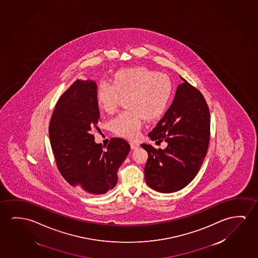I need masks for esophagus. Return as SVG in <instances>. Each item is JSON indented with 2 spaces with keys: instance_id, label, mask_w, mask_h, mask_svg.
Masks as SVG:
<instances>
[{
  "instance_id": "esophagus-1",
  "label": "esophagus",
  "mask_w": 258,
  "mask_h": 258,
  "mask_svg": "<svg viewBox=\"0 0 258 258\" xmlns=\"http://www.w3.org/2000/svg\"><path fill=\"white\" fill-rule=\"evenodd\" d=\"M130 144H131V149H138L139 147V143L131 142Z\"/></svg>"
}]
</instances>
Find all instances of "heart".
Instances as JSON below:
<instances>
[{"instance_id": "obj_1", "label": "heart", "mask_w": 258, "mask_h": 258, "mask_svg": "<svg viewBox=\"0 0 258 258\" xmlns=\"http://www.w3.org/2000/svg\"><path fill=\"white\" fill-rule=\"evenodd\" d=\"M173 82L164 73L146 67L122 68L116 71L112 82L103 80L97 85L96 101L106 113L116 111L125 97L126 110L111 119L110 127L117 136L137 139L144 119L153 120L164 113L171 100Z\"/></svg>"}]
</instances>
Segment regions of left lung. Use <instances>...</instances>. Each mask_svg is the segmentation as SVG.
Returning <instances> with one entry per match:
<instances>
[{
  "label": "left lung",
  "instance_id": "obj_1",
  "mask_svg": "<svg viewBox=\"0 0 258 258\" xmlns=\"http://www.w3.org/2000/svg\"><path fill=\"white\" fill-rule=\"evenodd\" d=\"M182 80L170 107L149 133L153 140H164L168 146L162 150L141 145L148 153L146 183L164 194L181 190L192 181L204 161L210 139V115L205 98Z\"/></svg>",
  "mask_w": 258,
  "mask_h": 258
}]
</instances>
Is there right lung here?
<instances>
[{"mask_svg":"<svg viewBox=\"0 0 258 258\" xmlns=\"http://www.w3.org/2000/svg\"><path fill=\"white\" fill-rule=\"evenodd\" d=\"M97 84L77 80L56 104L49 126V140L60 174L68 183L93 195L115 186L117 172L131 146L112 138L106 149L94 141L91 131L100 120Z\"/></svg>","mask_w":258,"mask_h":258,"instance_id":"1","label":"right lung"}]
</instances>
